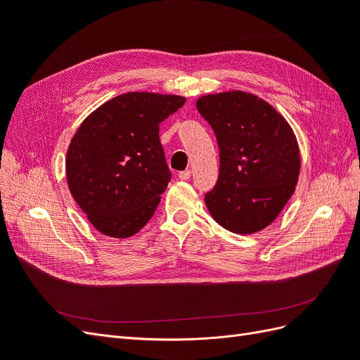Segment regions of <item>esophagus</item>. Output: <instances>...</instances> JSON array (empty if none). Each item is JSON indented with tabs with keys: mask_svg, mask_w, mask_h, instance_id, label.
Returning a JSON list of instances; mask_svg holds the SVG:
<instances>
[{
	"mask_svg": "<svg viewBox=\"0 0 360 360\" xmlns=\"http://www.w3.org/2000/svg\"><path fill=\"white\" fill-rule=\"evenodd\" d=\"M177 177H179L180 180H189V179H191V171H189V169L181 171V172L177 174Z\"/></svg>",
	"mask_w": 360,
	"mask_h": 360,
	"instance_id": "obj_1",
	"label": "esophagus"
}]
</instances>
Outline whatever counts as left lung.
Segmentation results:
<instances>
[{"label":"left lung","instance_id":"8db88e82","mask_svg":"<svg viewBox=\"0 0 360 360\" xmlns=\"http://www.w3.org/2000/svg\"><path fill=\"white\" fill-rule=\"evenodd\" d=\"M197 110L219 146V177L205 195L207 209L231 233L264 230L299 181L300 150L291 126L270 103L242 90L201 96Z\"/></svg>","mask_w":360,"mask_h":360}]
</instances>
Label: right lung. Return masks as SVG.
Here are the masks:
<instances>
[{
    "instance_id": "obj_1",
    "label": "right lung",
    "mask_w": 360,
    "mask_h": 360,
    "mask_svg": "<svg viewBox=\"0 0 360 360\" xmlns=\"http://www.w3.org/2000/svg\"><path fill=\"white\" fill-rule=\"evenodd\" d=\"M186 102L183 96L132 91L86 117L66 156L68 186L103 236H135L153 216L171 172L159 124Z\"/></svg>"
}]
</instances>
